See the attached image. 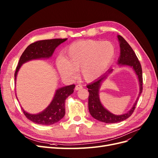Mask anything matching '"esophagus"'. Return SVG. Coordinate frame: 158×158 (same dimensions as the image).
Here are the masks:
<instances>
[{"instance_id": "obj_1", "label": "esophagus", "mask_w": 158, "mask_h": 158, "mask_svg": "<svg viewBox=\"0 0 158 158\" xmlns=\"http://www.w3.org/2000/svg\"><path fill=\"white\" fill-rule=\"evenodd\" d=\"M83 88V86L81 84H77L75 86V89L76 90H79L80 89H82Z\"/></svg>"}]
</instances>
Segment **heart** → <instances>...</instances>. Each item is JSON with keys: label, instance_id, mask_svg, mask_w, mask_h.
I'll list each match as a JSON object with an SVG mask.
<instances>
[{"label": "heart", "instance_id": "obj_1", "mask_svg": "<svg viewBox=\"0 0 158 158\" xmlns=\"http://www.w3.org/2000/svg\"><path fill=\"white\" fill-rule=\"evenodd\" d=\"M115 56V47L110 41L85 40L70 45L64 52V58L56 60V67L61 76L74 78L76 70L87 82L102 76Z\"/></svg>", "mask_w": 158, "mask_h": 158}]
</instances>
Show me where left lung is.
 Wrapping results in <instances>:
<instances>
[{
  "label": "left lung",
  "instance_id": "left-lung-1",
  "mask_svg": "<svg viewBox=\"0 0 158 158\" xmlns=\"http://www.w3.org/2000/svg\"><path fill=\"white\" fill-rule=\"evenodd\" d=\"M118 39L120 42L121 55L118 59V64L127 65L132 66L136 73L140 82V93L139 96L142 92V70L140 61L138 60L135 51L130 46L127 41L120 35H118ZM113 71V69L109 70L108 73L104 74L102 77L95 80V82L87 85L89 92L88 97V109L91 115L97 120L106 123H115L123 121L131 116L134 111L135 110L136 103L139 96L137 98L136 103L134 104L132 108L128 113L122 114V115H115L108 111L105 109L99 101V89L102 81L107 78L109 73Z\"/></svg>",
  "mask_w": 158,
  "mask_h": 158
}]
</instances>
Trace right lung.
Instances as JSON below:
<instances>
[{"label":"right lung","instance_id":"obj_1","mask_svg":"<svg viewBox=\"0 0 158 158\" xmlns=\"http://www.w3.org/2000/svg\"><path fill=\"white\" fill-rule=\"evenodd\" d=\"M67 39H53L37 41L32 43L23 51L19 60L14 76L15 80L17 73L23 63L33 59L49 58L53 53L56 47ZM75 85H70L61 88L56 91L55 95L51 104L44 111L32 114L26 112L22 108V111L27 118L31 121L43 125H50L60 121L65 114V100L74 92Z\"/></svg>","mask_w":158,"mask_h":158}]
</instances>
